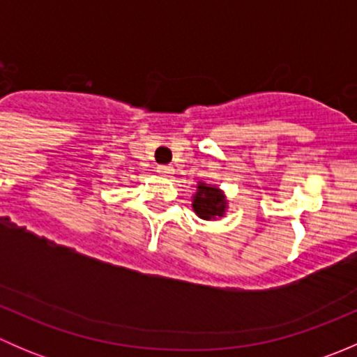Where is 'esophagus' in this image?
Listing matches in <instances>:
<instances>
[{
  "instance_id": "34e87169",
  "label": "esophagus",
  "mask_w": 357,
  "mask_h": 357,
  "mask_svg": "<svg viewBox=\"0 0 357 357\" xmlns=\"http://www.w3.org/2000/svg\"><path fill=\"white\" fill-rule=\"evenodd\" d=\"M157 172H158V174H160V176H171L174 171H172L171 165H158Z\"/></svg>"
}]
</instances>
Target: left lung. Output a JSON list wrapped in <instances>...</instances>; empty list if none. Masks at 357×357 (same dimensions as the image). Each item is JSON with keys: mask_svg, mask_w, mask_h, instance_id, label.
Wrapping results in <instances>:
<instances>
[{"mask_svg": "<svg viewBox=\"0 0 357 357\" xmlns=\"http://www.w3.org/2000/svg\"><path fill=\"white\" fill-rule=\"evenodd\" d=\"M192 207L200 219L212 221V219L225 218L228 200H226L225 192L221 188L199 181L197 192L192 199Z\"/></svg>", "mask_w": 357, "mask_h": 357, "instance_id": "8db88e82", "label": "left lung"}]
</instances>
